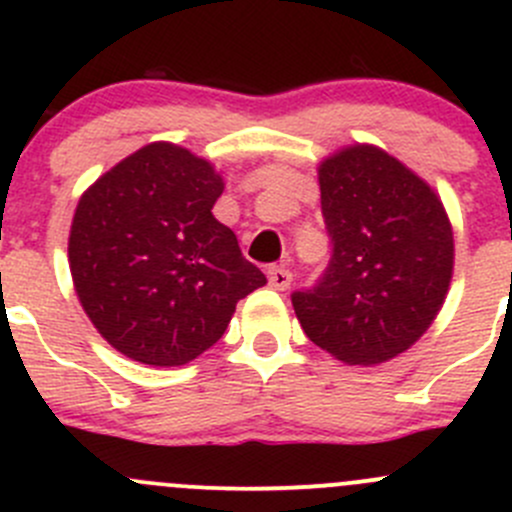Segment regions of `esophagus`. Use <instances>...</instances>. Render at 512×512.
Instances as JSON below:
<instances>
[{
  "mask_svg": "<svg viewBox=\"0 0 512 512\" xmlns=\"http://www.w3.org/2000/svg\"><path fill=\"white\" fill-rule=\"evenodd\" d=\"M267 282H270L272 289H280L282 292V289H287L289 285H292V272H289L287 267L275 265L267 270Z\"/></svg>",
  "mask_w": 512,
  "mask_h": 512,
  "instance_id": "esophagus-1",
  "label": "esophagus"
}]
</instances>
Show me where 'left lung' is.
Instances as JSON below:
<instances>
[{
	"label": "left lung",
	"instance_id": "8db88e82",
	"mask_svg": "<svg viewBox=\"0 0 512 512\" xmlns=\"http://www.w3.org/2000/svg\"><path fill=\"white\" fill-rule=\"evenodd\" d=\"M332 257L292 292L304 334L347 364H381L431 327L453 275V230L438 195L404 163L352 146L319 165Z\"/></svg>",
	"mask_w": 512,
	"mask_h": 512
}]
</instances>
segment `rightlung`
<instances>
[{"label":"right lung","mask_w":512,"mask_h":512,"mask_svg":"<svg viewBox=\"0 0 512 512\" xmlns=\"http://www.w3.org/2000/svg\"><path fill=\"white\" fill-rule=\"evenodd\" d=\"M223 178L208 160L151 143L79 200L69 265L81 307L128 359L180 366L225 334L235 304L267 277L213 218Z\"/></svg>","instance_id":"right-lung-1"}]
</instances>
